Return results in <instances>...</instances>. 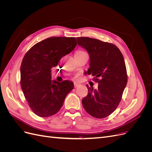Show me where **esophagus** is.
Returning a JSON list of instances; mask_svg holds the SVG:
<instances>
[{
  "instance_id": "34e87169",
  "label": "esophagus",
  "mask_w": 152,
  "mask_h": 152,
  "mask_svg": "<svg viewBox=\"0 0 152 152\" xmlns=\"http://www.w3.org/2000/svg\"><path fill=\"white\" fill-rule=\"evenodd\" d=\"M79 86V83H77V82H74V87H78Z\"/></svg>"
}]
</instances>
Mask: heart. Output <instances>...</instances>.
Here are the masks:
<instances>
[{"mask_svg": "<svg viewBox=\"0 0 152 152\" xmlns=\"http://www.w3.org/2000/svg\"><path fill=\"white\" fill-rule=\"evenodd\" d=\"M77 53H86L85 52L82 51V50H79V51H77Z\"/></svg>", "mask_w": 152, "mask_h": 152, "instance_id": "1", "label": "heart"}]
</instances>
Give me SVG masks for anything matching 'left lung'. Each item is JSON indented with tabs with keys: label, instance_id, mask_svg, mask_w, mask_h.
Wrapping results in <instances>:
<instances>
[{
	"label": "left lung",
	"instance_id": "1",
	"mask_svg": "<svg viewBox=\"0 0 152 152\" xmlns=\"http://www.w3.org/2000/svg\"><path fill=\"white\" fill-rule=\"evenodd\" d=\"M78 45L90 57L88 75L98 82V89L89 87L88 94L82 100L86 111L91 116L103 118L112 113L121 102L127 85L125 61L115 45L89 37H77Z\"/></svg>",
	"mask_w": 152,
	"mask_h": 152
}]
</instances>
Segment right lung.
Returning <instances> with one entry per match:
<instances>
[{"label":"right lung","mask_w":152,"mask_h":152,"mask_svg":"<svg viewBox=\"0 0 152 152\" xmlns=\"http://www.w3.org/2000/svg\"><path fill=\"white\" fill-rule=\"evenodd\" d=\"M76 45L75 37H53L37 43L25 54L20 68V84L37 115L48 117L58 113L74 88L71 81L51 80V69Z\"/></svg>","instance_id":"right-lung-1"}]
</instances>
